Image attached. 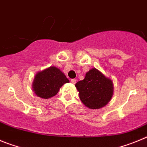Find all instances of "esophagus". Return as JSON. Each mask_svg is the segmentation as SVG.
I'll return each instance as SVG.
<instances>
[{"mask_svg":"<svg viewBox=\"0 0 147 147\" xmlns=\"http://www.w3.org/2000/svg\"><path fill=\"white\" fill-rule=\"evenodd\" d=\"M71 83H73V84H75V83H76V80H75V79H72V80H71Z\"/></svg>","mask_w":147,"mask_h":147,"instance_id":"obj_1","label":"esophagus"}]
</instances>
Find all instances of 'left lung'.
I'll return each instance as SVG.
<instances>
[{"label": "left lung", "instance_id": "left-lung-1", "mask_svg": "<svg viewBox=\"0 0 147 147\" xmlns=\"http://www.w3.org/2000/svg\"><path fill=\"white\" fill-rule=\"evenodd\" d=\"M82 102L90 109H99L106 105L113 93V84L96 68L86 74L85 78L75 84Z\"/></svg>", "mask_w": 147, "mask_h": 147}]
</instances>
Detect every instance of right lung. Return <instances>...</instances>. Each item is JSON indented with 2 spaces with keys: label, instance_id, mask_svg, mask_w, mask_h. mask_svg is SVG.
<instances>
[{
  "label": "right lung",
  "instance_id": "obj_1",
  "mask_svg": "<svg viewBox=\"0 0 147 147\" xmlns=\"http://www.w3.org/2000/svg\"><path fill=\"white\" fill-rule=\"evenodd\" d=\"M69 82V80L59 68L50 67L35 75L32 87L38 96L48 99L55 96L61 87Z\"/></svg>",
  "mask_w": 147,
  "mask_h": 147
}]
</instances>
